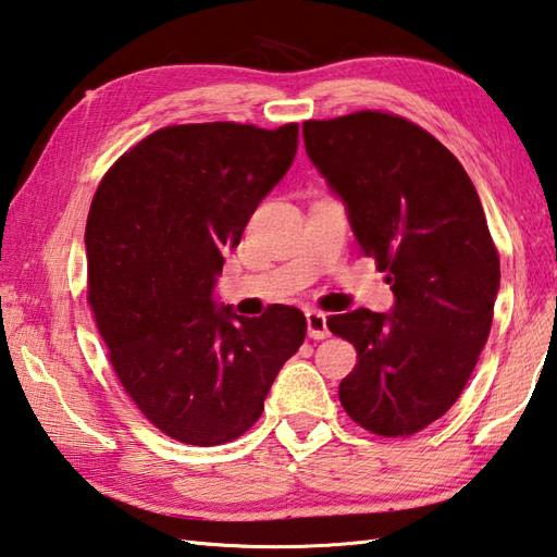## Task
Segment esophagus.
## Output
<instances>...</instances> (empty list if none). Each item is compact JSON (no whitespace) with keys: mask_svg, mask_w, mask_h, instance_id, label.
<instances>
[{"mask_svg":"<svg viewBox=\"0 0 557 557\" xmlns=\"http://www.w3.org/2000/svg\"><path fill=\"white\" fill-rule=\"evenodd\" d=\"M306 322H308V337L310 339H325V337H330L327 315L322 313V310H308Z\"/></svg>","mask_w":557,"mask_h":557,"instance_id":"esophagus-1","label":"esophagus"}]
</instances>
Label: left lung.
<instances>
[{
  "label": "left lung",
  "mask_w": 557,
  "mask_h": 557,
  "mask_svg": "<svg viewBox=\"0 0 557 557\" xmlns=\"http://www.w3.org/2000/svg\"><path fill=\"white\" fill-rule=\"evenodd\" d=\"M304 141L394 292L389 313L327 320L358 351L342 406L372 434H416L456 404L488 339L500 261L480 194L442 141L392 113L306 121Z\"/></svg>",
  "instance_id": "1"
}]
</instances>
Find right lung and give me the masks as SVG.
<instances>
[{
	"label": "right lung",
	"instance_id": "obj_1",
	"mask_svg": "<svg viewBox=\"0 0 557 557\" xmlns=\"http://www.w3.org/2000/svg\"><path fill=\"white\" fill-rule=\"evenodd\" d=\"M299 125H171L103 175L87 215V301L111 366L145 418L191 446H218L261 418L306 315L261 318L215 301L225 251L287 175Z\"/></svg>",
	"mask_w": 557,
	"mask_h": 557
}]
</instances>
